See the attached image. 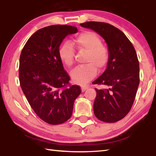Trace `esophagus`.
I'll return each instance as SVG.
<instances>
[{"label":"esophagus","instance_id":"obj_1","mask_svg":"<svg viewBox=\"0 0 156 156\" xmlns=\"http://www.w3.org/2000/svg\"><path fill=\"white\" fill-rule=\"evenodd\" d=\"M87 88H88V87H86V86H82L81 87V90H82V92H84V91L86 90Z\"/></svg>","mask_w":156,"mask_h":156}]
</instances>
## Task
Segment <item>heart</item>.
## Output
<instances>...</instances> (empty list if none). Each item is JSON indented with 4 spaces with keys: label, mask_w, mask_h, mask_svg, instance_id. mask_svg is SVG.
Here are the masks:
<instances>
[{
    "label": "heart",
    "mask_w": 156,
    "mask_h": 156,
    "mask_svg": "<svg viewBox=\"0 0 156 156\" xmlns=\"http://www.w3.org/2000/svg\"><path fill=\"white\" fill-rule=\"evenodd\" d=\"M78 49L87 51L86 62L72 70L71 77L75 83L86 84L95 77L97 68L105 69L109 61V51L102 44L101 39L95 33L86 31L80 34L72 42ZM72 42H64L58 51L62 62L66 66H72L74 60V50Z\"/></svg>",
    "instance_id": "b5f03b06"
}]
</instances>
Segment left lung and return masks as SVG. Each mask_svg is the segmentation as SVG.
<instances>
[{
	"label": "left lung",
	"mask_w": 156,
	"mask_h": 156,
	"mask_svg": "<svg viewBox=\"0 0 156 156\" xmlns=\"http://www.w3.org/2000/svg\"><path fill=\"white\" fill-rule=\"evenodd\" d=\"M104 38L109 51V61L103 74L94 84L97 97L93 104L95 116L105 122H115L128 114L132 108L139 84V63L133 44L124 34L111 24L97 21L80 23Z\"/></svg>",
	"instance_id": "left-lung-1"
}]
</instances>
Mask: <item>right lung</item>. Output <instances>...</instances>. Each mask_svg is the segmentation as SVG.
<instances>
[{
  "mask_svg": "<svg viewBox=\"0 0 156 156\" xmlns=\"http://www.w3.org/2000/svg\"><path fill=\"white\" fill-rule=\"evenodd\" d=\"M76 27L53 25L38 30L30 36L20 55V86L38 116L49 124H60L72 116L80 87L70 85L69 76L58 55L59 47Z\"/></svg>",
  "mask_w": 156,
  "mask_h": 156,
  "instance_id": "right-lung-1",
  "label": "right lung"
}]
</instances>
